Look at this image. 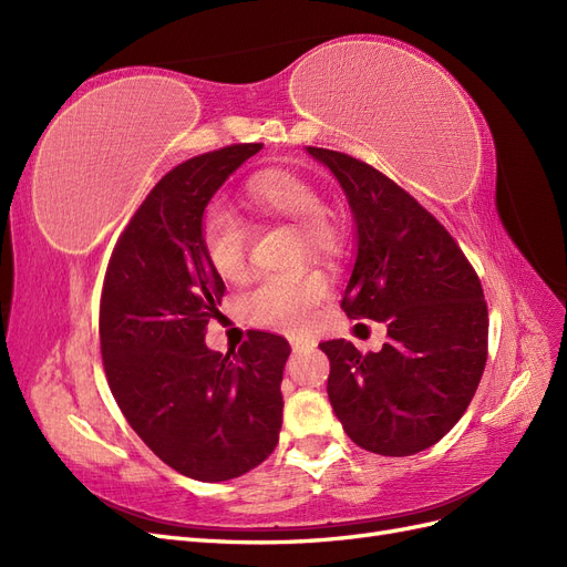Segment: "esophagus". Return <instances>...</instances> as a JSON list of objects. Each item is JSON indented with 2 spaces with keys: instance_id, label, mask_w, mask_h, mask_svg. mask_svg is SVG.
Here are the masks:
<instances>
[{
  "instance_id": "34e87169",
  "label": "esophagus",
  "mask_w": 567,
  "mask_h": 567,
  "mask_svg": "<svg viewBox=\"0 0 567 567\" xmlns=\"http://www.w3.org/2000/svg\"><path fill=\"white\" fill-rule=\"evenodd\" d=\"M288 342H290V348H293V352H305V350L315 348V342L302 338V336H288Z\"/></svg>"
}]
</instances>
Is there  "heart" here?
Returning a JSON list of instances; mask_svg holds the SVG:
<instances>
[{
    "mask_svg": "<svg viewBox=\"0 0 567 567\" xmlns=\"http://www.w3.org/2000/svg\"><path fill=\"white\" fill-rule=\"evenodd\" d=\"M246 200L255 213L296 225L307 252L333 255L340 248V225L329 210H323L319 188L302 175L288 173V169H267L246 184ZM246 241L248 231L236 213L213 205L203 215L200 246L205 260L219 279H244ZM326 296H329V281L317 271H302L293 277H269L255 284L241 298V307L255 323L302 331Z\"/></svg>",
    "mask_w": 567,
    "mask_h": 567,
    "instance_id": "b5f03b06",
    "label": "heart"
}]
</instances>
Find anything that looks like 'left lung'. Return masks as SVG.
Wrapping results in <instances>:
<instances>
[{
	"label": "left lung",
	"instance_id": "1",
	"mask_svg": "<svg viewBox=\"0 0 567 567\" xmlns=\"http://www.w3.org/2000/svg\"><path fill=\"white\" fill-rule=\"evenodd\" d=\"M307 153L331 169L354 219L357 255L342 310L388 326L379 352L362 354L342 338L321 342L331 362V406L367 452H423L452 431L483 379V286L450 231L404 188L346 153Z\"/></svg>",
	"mask_w": 567,
	"mask_h": 567
}]
</instances>
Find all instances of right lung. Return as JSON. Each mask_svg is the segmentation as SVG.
Masks as SVG:
<instances>
[{
  "instance_id": "1",
  "label": "right lung",
  "mask_w": 567,
  "mask_h": 567,
  "mask_svg": "<svg viewBox=\"0 0 567 567\" xmlns=\"http://www.w3.org/2000/svg\"><path fill=\"white\" fill-rule=\"evenodd\" d=\"M260 148L236 144L169 169L117 238L101 293V357L120 411L153 454L200 483L260 466L281 431L288 340L252 331L234 354L205 346L227 288L205 260L200 221Z\"/></svg>"
}]
</instances>
